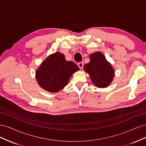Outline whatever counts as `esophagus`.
<instances>
[{"mask_svg":"<svg viewBox=\"0 0 146 146\" xmlns=\"http://www.w3.org/2000/svg\"><path fill=\"white\" fill-rule=\"evenodd\" d=\"M78 66L79 67V68H80V69H82L83 67V62H80L78 63Z\"/></svg>","mask_w":146,"mask_h":146,"instance_id":"obj_1","label":"esophagus"}]
</instances>
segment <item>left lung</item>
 Returning a JSON list of instances; mask_svg holds the SVG:
<instances>
[{
    "label": "left lung",
    "instance_id": "8db88e82",
    "mask_svg": "<svg viewBox=\"0 0 146 146\" xmlns=\"http://www.w3.org/2000/svg\"><path fill=\"white\" fill-rule=\"evenodd\" d=\"M90 61L84 66L83 69L91 78L92 82L98 88L109 86L114 76V69L100 52H96L90 55Z\"/></svg>",
    "mask_w": 146,
    "mask_h": 146
}]
</instances>
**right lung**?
Here are the masks:
<instances>
[{"label": "right lung", "instance_id": "1", "mask_svg": "<svg viewBox=\"0 0 146 146\" xmlns=\"http://www.w3.org/2000/svg\"><path fill=\"white\" fill-rule=\"evenodd\" d=\"M79 70L72 61H66L64 54L57 52L43 61L35 72L39 86L50 92H57L68 85L70 77Z\"/></svg>", "mask_w": 146, "mask_h": 146}]
</instances>
